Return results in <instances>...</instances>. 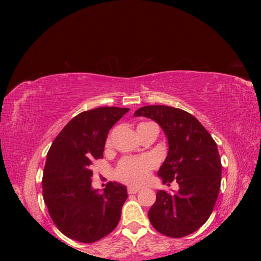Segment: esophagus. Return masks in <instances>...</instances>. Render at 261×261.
<instances>
[{
    "label": "esophagus",
    "mask_w": 261,
    "mask_h": 261,
    "mask_svg": "<svg viewBox=\"0 0 261 261\" xmlns=\"http://www.w3.org/2000/svg\"><path fill=\"white\" fill-rule=\"evenodd\" d=\"M128 194H136L138 192H140V187H135V186H129L127 188Z\"/></svg>",
    "instance_id": "34e87169"
}]
</instances>
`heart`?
Instances as JSON below:
<instances>
[{
    "mask_svg": "<svg viewBox=\"0 0 261 261\" xmlns=\"http://www.w3.org/2000/svg\"><path fill=\"white\" fill-rule=\"evenodd\" d=\"M109 144L110 139L108 140ZM153 167L154 160L150 156L125 158L118 163L115 175L118 179L129 185H140L147 180L150 170Z\"/></svg>",
    "mask_w": 261,
    "mask_h": 261,
    "instance_id": "obj_1",
    "label": "heart"
}]
</instances>
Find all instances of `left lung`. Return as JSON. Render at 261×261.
<instances>
[{
	"mask_svg": "<svg viewBox=\"0 0 261 261\" xmlns=\"http://www.w3.org/2000/svg\"><path fill=\"white\" fill-rule=\"evenodd\" d=\"M134 116L160 125L169 151L158 176L168 186L174 178L178 184L176 192H156L148 212L150 223L169 238L189 235L209 219L219 195L222 165L216 141L195 116L180 109L146 106Z\"/></svg>",
	"mask_w": 261,
	"mask_h": 261,
	"instance_id": "left-lung-1",
	"label": "left lung"
}]
</instances>
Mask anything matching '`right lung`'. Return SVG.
<instances>
[{
	"label": "right lung",
	"instance_id": "add662e5",
	"mask_svg": "<svg viewBox=\"0 0 261 261\" xmlns=\"http://www.w3.org/2000/svg\"><path fill=\"white\" fill-rule=\"evenodd\" d=\"M129 111L103 107L70 120L52 143L43 172V199L54 224L67 238L93 243L116 227L127 189L109 181L103 193L91 186V165L103 158L109 130Z\"/></svg>",
	"mask_w": 261,
	"mask_h": 261
}]
</instances>
